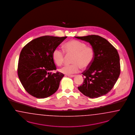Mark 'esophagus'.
<instances>
[{"mask_svg":"<svg viewBox=\"0 0 135 135\" xmlns=\"http://www.w3.org/2000/svg\"><path fill=\"white\" fill-rule=\"evenodd\" d=\"M68 76L69 77L73 78V77H74L75 76V75H68Z\"/></svg>","mask_w":135,"mask_h":135,"instance_id":"esophagus-1","label":"esophagus"}]
</instances>
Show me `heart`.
<instances>
[{"mask_svg": "<svg viewBox=\"0 0 135 135\" xmlns=\"http://www.w3.org/2000/svg\"><path fill=\"white\" fill-rule=\"evenodd\" d=\"M63 47L67 55L73 56L71 60L72 64L65 66L59 69L62 73H77L80 68L86 69L89 68L93 61L94 49L83 42L75 40L68 41L64 45ZM52 59L57 65H61L65 59L64 51L58 48L55 49L52 52Z\"/></svg>", "mask_w": 135, "mask_h": 135, "instance_id": "heart-1", "label": "heart"}]
</instances>
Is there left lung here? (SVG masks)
I'll return each mask as SVG.
<instances>
[{
	"label": "left lung",
	"mask_w": 135,
	"mask_h": 135,
	"mask_svg": "<svg viewBox=\"0 0 135 135\" xmlns=\"http://www.w3.org/2000/svg\"><path fill=\"white\" fill-rule=\"evenodd\" d=\"M75 37L89 42L94 53L91 64L82 73L85 78L78 90L90 98L107 94L114 86L120 74L117 49L106 39L97 35Z\"/></svg>",
	"instance_id": "1"
}]
</instances>
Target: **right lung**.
Instances as JSON below:
<instances>
[{"instance_id": "1", "label": "right lung", "mask_w": 135, "mask_h": 135, "mask_svg": "<svg viewBox=\"0 0 135 135\" xmlns=\"http://www.w3.org/2000/svg\"><path fill=\"white\" fill-rule=\"evenodd\" d=\"M67 37L45 36L33 40L22 49L18 75L25 90L37 98H47L57 91L64 76L57 72L52 59L53 50Z\"/></svg>"}]
</instances>
